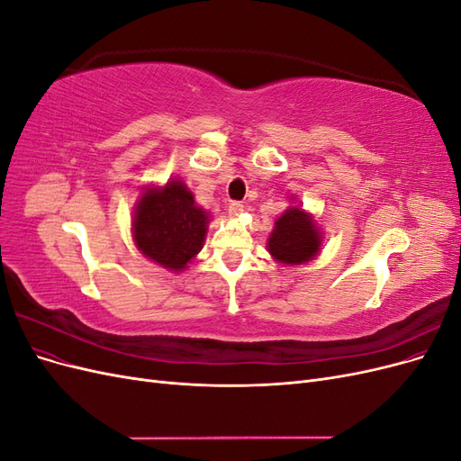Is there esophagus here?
I'll return each mask as SVG.
<instances>
[{
  "label": "esophagus",
  "mask_w": 461,
  "mask_h": 461,
  "mask_svg": "<svg viewBox=\"0 0 461 461\" xmlns=\"http://www.w3.org/2000/svg\"><path fill=\"white\" fill-rule=\"evenodd\" d=\"M244 212V203L242 202H230L229 203V215L230 217H239Z\"/></svg>",
  "instance_id": "34e87169"
}]
</instances>
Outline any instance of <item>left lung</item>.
Segmentation results:
<instances>
[{
    "mask_svg": "<svg viewBox=\"0 0 461 461\" xmlns=\"http://www.w3.org/2000/svg\"><path fill=\"white\" fill-rule=\"evenodd\" d=\"M321 239L323 236L315 225V219L305 213L300 205H290L275 221L267 249L278 263L302 265L321 252Z\"/></svg>",
    "mask_w": 461,
    "mask_h": 461,
    "instance_id": "left-lung-1",
    "label": "left lung"
}]
</instances>
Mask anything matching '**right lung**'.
I'll return each instance as SVG.
<instances>
[{
    "label": "right lung",
    "mask_w": 461,
    "mask_h": 461,
    "mask_svg": "<svg viewBox=\"0 0 461 461\" xmlns=\"http://www.w3.org/2000/svg\"><path fill=\"white\" fill-rule=\"evenodd\" d=\"M209 213L194 202L180 178L165 186H148L134 207L136 248L161 267L183 271L203 248Z\"/></svg>",
    "instance_id": "1"
}]
</instances>
